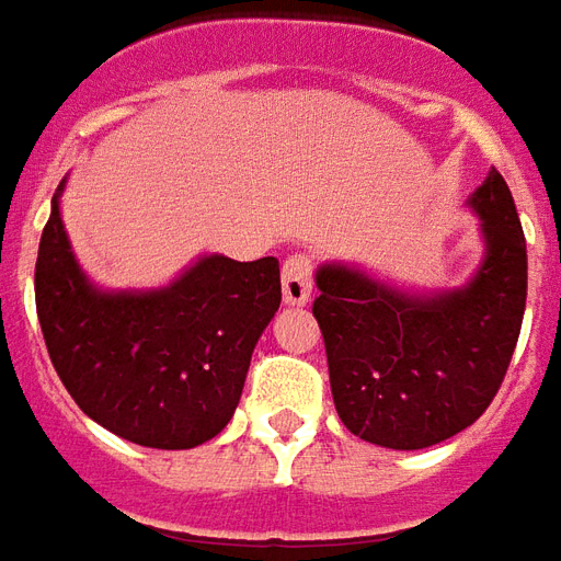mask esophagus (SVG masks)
I'll return each mask as SVG.
<instances>
[{"label":"esophagus","instance_id":"34e87169","mask_svg":"<svg viewBox=\"0 0 561 561\" xmlns=\"http://www.w3.org/2000/svg\"><path fill=\"white\" fill-rule=\"evenodd\" d=\"M280 286H284V305L289 308H305L313 293V263L305 253H296L284 263L280 272Z\"/></svg>","mask_w":561,"mask_h":561}]
</instances>
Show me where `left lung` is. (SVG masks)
<instances>
[{"mask_svg":"<svg viewBox=\"0 0 561 561\" xmlns=\"http://www.w3.org/2000/svg\"><path fill=\"white\" fill-rule=\"evenodd\" d=\"M466 206L484 256L448 289H403L358 263L317 268L334 410L365 443L419 451L481 419L505 379L526 310V239L505 179L490 170Z\"/></svg>","mask_w":561,"mask_h":561,"instance_id":"left-lung-1","label":"left lung"}]
</instances>
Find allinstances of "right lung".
Here are the masks:
<instances>
[{
  "label": "right lung",
  "instance_id": "obj_1",
  "mask_svg": "<svg viewBox=\"0 0 561 561\" xmlns=\"http://www.w3.org/2000/svg\"><path fill=\"white\" fill-rule=\"evenodd\" d=\"M53 196L35 265L47 353L77 407L128 443L182 451L239 407L253 346L280 308L275 256L203 253L170 284L104 289L85 275Z\"/></svg>",
  "mask_w": 561,
  "mask_h": 561
}]
</instances>
